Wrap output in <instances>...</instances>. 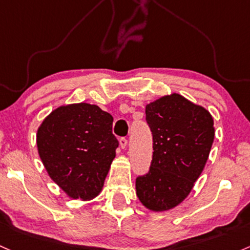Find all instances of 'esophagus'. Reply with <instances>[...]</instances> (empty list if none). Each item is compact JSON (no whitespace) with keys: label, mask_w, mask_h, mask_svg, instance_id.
<instances>
[{"label":"esophagus","mask_w":250,"mask_h":250,"mask_svg":"<svg viewBox=\"0 0 250 250\" xmlns=\"http://www.w3.org/2000/svg\"><path fill=\"white\" fill-rule=\"evenodd\" d=\"M120 145H121V147H122L123 149H125V148L128 146V140L125 139V138H121L120 139Z\"/></svg>","instance_id":"esophagus-1"}]
</instances>
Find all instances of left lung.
Instances as JSON below:
<instances>
[{"label":"left lung","instance_id":"left-lung-1","mask_svg":"<svg viewBox=\"0 0 250 250\" xmlns=\"http://www.w3.org/2000/svg\"><path fill=\"white\" fill-rule=\"evenodd\" d=\"M146 121L154 152L148 173L136 178V194L149 210H169L203 172L215 138L213 120L207 109L173 94L147 104Z\"/></svg>","mask_w":250,"mask_h":250}]
</instances>
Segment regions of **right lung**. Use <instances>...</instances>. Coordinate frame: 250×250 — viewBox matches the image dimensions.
<instances>
[{"label":"right lung","instance_id":"add662e5","mask_svg":"<svg viewBox=\"0 0 250 250\" xmlns=\"http://www.w3.org/2000/svg\"><path fill=\"white\" fill-rule=\"evenodd\" d=\"M112 116L94 104L59 106L38 129V152L54 183L71 198L87 201L100 193L119 141Z\"/></svg>","mask_w":250,"mask_h":250}]
</instances>
